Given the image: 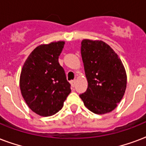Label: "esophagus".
Listing matches in <instances>:
<instances>
[{
    "mask_svg": "<svg viewBox=\"0 0 146 146\" xmlns=\"http://www.w3.org/2000/svg\"><path fill=\"white\" fill-rule=\"evenodd\" d=\"M76 82V80H72V81H71V82H70V84H71V86H72V87H74V86H75Z\"/></svg>",
    "mask_w": 146,
    "mask_h": 146,
    "instance_id": "34e87169",
    "label": "esophagus"
}]
</instances>
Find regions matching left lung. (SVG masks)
I'll use <instances>...</instances> for the list:
<instances>
[{
  "mask_svg": "<svg viewBox=\"0 0 146 146\" xmlns=\"http://www.w3.org/2000/svg\"><path fill=\"white\" fill-rule=\"evenodd\" d=\"M81 54L88 88L80 97L92 112L109 113L116 108L126 91L124 66L117 54L101 40H82Z\"/></svg>",
  "mask_w": 146,
  "mask_h": 146,
  "instance_id": "obj_1",
  "label": "left lung"
}]
</instances>
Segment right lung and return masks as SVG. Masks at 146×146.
Returning <instances> with one entry per match:
<instances>
[{
    "label": "right lung",
    "mask_w": 146,
    "mask_h": 146,
    "mask_svg": "<svg viewBox=\"0 0 146 146\" xmlns=\"http://www.w3.org/2000/svg\"><path fill=\"white\" fill-rule=\"evenodd\" d=\"M65 42H50L37 46L24 63L19 88L29 108L42 117L57 113L70 93L64 68L58 62Z\"/></svg>",
    "instance_id": "1"
}]
</instances>
